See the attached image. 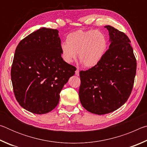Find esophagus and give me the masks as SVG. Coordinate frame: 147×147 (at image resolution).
Instances as JSON below:
<instances>
[{
    "label": "esophagus",
    "instance_id": "34e87169",
    "mask_svg": "<svg viewBox=\"0 0 147 147\" xmlns=\"http://www.w3.org/2000/svg\"><path fill=\"white\" fill-rule=\"evenodd\" d=\"M79 70H78V69H76V71H75V74H76V76H79Z\"/></svg>",
    "mask_w": 147,
    "mask_h": 147
}]
</instances>
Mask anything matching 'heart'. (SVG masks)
Instances as JSON below:
<instances>
[{
	"instance_id": "1",
	"label": "heart",
	"mask_w": 147,
	"mask_h": 147,
	"mask_svg": "<svg viewBox=\"0 0 147 147\" xmlns=\"http://www.w3.org/2000/svg\"><path fill=\"white\" fill-rule=\"evenodd\" d=\"M67 42L61 45L62 58L71 63L76 58L83 66L93 67L102 59L108 48V39L103 32L79 30L67 36Z\"/></svg>"
}]
</instances>
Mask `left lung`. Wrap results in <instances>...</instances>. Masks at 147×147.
Returning a JSON list of instances; mask_svg holds the SVG:
<instances>
[{
  "label": "left lung",
  "mask_w": 147,
  "mask_h": 147,
  "mask_svg": "<svg viewBox=\"0 0 147 147\" xmlns=\"http://www.w3.org/2000/svg\"><path fill=\"white\" fill-rule=\"evenodd\" d=\"M108 30L111 43L100 61L80 72L79 97L82 105L98 115L116 110L132 91L137 62L128 37L113 26Z\"/></svg>",
  "instance_id": "obj_1"
}]
</instances>
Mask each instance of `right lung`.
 Segmentation results:
<instances>
[{
  "mask_svg": "<svg viewBox=\"0 0 147 147\" xmlns=\"http://www.w3.org/2000/svg\"><path fill=\"white\" fill-rule=\"evenodd\" d=\"M56 29L41 28L22 39L15 52L11 79L20 106L36 114L56 108L59 93L76 69L61 58Z\"/></svg>",
  "mask_w": 147,
  "mask_h": 147,
  "instance_id": "add662e5",
  "label": "right lung"
}]
</instances>
